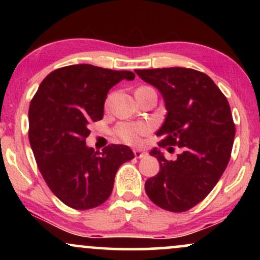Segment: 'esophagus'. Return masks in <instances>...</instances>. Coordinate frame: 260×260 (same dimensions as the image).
<instances>
[{
    "mask_svg": "<svg viewBox=\"0 0 260 260\" xmlns=\"http://www.w3.org/2000/svg\"><path fill=\"white\" fill-rule=\"evenodd\" d=\"M133 154H134V156L137 157V159H140V157H144L145 155H147V153H145V151L140 150V149H134Z\"/></svg>",
    "mask_w": 260,
    "mask_h": 260,
    "instance_id": "esophagus-1",
    "label": "esophagus"
}]
</instances>
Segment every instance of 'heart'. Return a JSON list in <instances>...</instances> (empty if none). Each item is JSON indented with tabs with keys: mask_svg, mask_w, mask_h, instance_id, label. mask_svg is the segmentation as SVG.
I'll use <instances>...</instances> for the list:
<instances>
[{
	"mask_svg": "<svg viewBox=\"0 0 260 260\" xmlns=\"http://www.w3.org/2000/svg\"><path fill=\"white\" fill-rule=\"evenodd\" d=\"M151 127L147 122H120L113 128V134L121 142L129 145H138L142 142V138L150 133Z\"/></svg>",
	"mask_w": 260,
	"mask_h": 260,
	"instance_id": "1",
	"label": "heart"
}]
</instances>
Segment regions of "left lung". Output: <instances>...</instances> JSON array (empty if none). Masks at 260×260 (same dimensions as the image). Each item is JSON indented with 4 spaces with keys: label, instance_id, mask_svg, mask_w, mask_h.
Masks as SVG:
<instances>
[{
    "label": "left lung",
    "instance_id": "8db88e82",
    "mask_svg": "<svg viewBox=\"0 0 260 260\" xmlns=\"http://www.w3.org/2000/svg\"><path fill=\"white\" fill-rule=\"evenodd\" d=\"M134 72L165 100L168 115L156 132L157 145L170 153L181 149L176 160H166L157 148L150 151L160 171L145 182V192L161 209L187 211L211 192L231 157L236 128L229 101L210 77L192 68Z\"/></svg>",
    "mask_w": 260,
    "mask_h": 260
}]
</instances>
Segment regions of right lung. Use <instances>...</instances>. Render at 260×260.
<instances>
[{
  "label": "right lung",
  "instance_id": "1",
  "mask_svg": "<svg viewBox=\"0 0 260 260\" xmlns=\"http://www.w3.org/2000/svg\"><path fill=\"white\" fill-rule=\"evenodd\" d=\"M123 79L133 80L134 73L66 66L41 82L29 106V142L38 168L53 194L77 210L106 202L118 168L134 157L127 145L110 144L103 153L85 145L90 124L103 118L107 92Z\"/></svg>",
  "mask_w": 260,
  "mask_h": 260
}]
</instances>
